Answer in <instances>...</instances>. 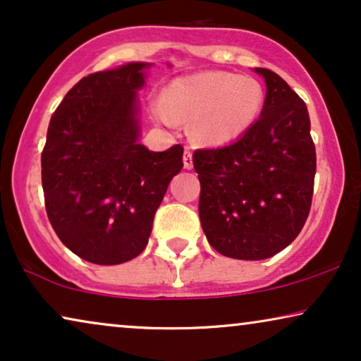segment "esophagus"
<instances>
[{
  "mask_svg": "<svg viewBox=\"0 0 361 361\" xmlns=\"http://www.w3.org/2000/svg\"><path fill=\"white\" fill-rule=\"evenodd\" d=\"M184 167H185V169H192V167H194V161H192V152L189 149H185V152H184Z\"/></svg>",
  "mask_w": 361,
  "mask_h": 361,
  "instance_id": "1",
  "label": "esophagus"
}]
</instances>
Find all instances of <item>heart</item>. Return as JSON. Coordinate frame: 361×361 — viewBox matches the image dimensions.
Segmentation results:
<instances>
[{
    "mask_svg": "<svg viewBox=\"0 0 361 361\" xmlns=\"http://www.w3.org/2000/svg\"><path fill=\"white\" fill-rule=\"evenodd\" d=\"M264 88L258 78L212 71L177 77L164 97L151 102L156 121L176 128L190 118L192 135L207 145H224L240 137L258 120L264 106Z\"/></svg>",
    "mask_w": 361,
    "mask_h": 361,
    "instance_id": "b5f03b06",
    "label": "heart"
}]
</instances>
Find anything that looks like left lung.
Listing matches in <instances>:
<instances>
[{
	"instance_id": "left-lung-1",
	"label": "left lung",
	"mask_w": 361,
	"mask_h": 361,
	"mask_svg": "<svg viewBox=\"0 0 361 361\" xmlns=\"http://www.w3.org/2000/svg\"><path fill=\"white\" fill-rule=\"evenodd\" d=\"M259 120L224 147L197 149L199 215L209 243L235 259H266L294 241L314 194L315 146L298 93L268 68Z\"/></svg>"
}]
</instances>
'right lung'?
<instances>
[{
    "label": "right lung",
    "mask_w": 361,
    "mask_h": 361,
    "mask_svg": "<svg viewBox=\"0 0 361 361\" xmlns=\"http://www.w3.org/2000/svg\"><path fill=\"white\" fill-rule=\"evenodd\" d=\"M151 63L131 62L83 77L49 123L41 156L49 221L72 253L121 264L146 248L156 210L179 174L184 147L140 142L137 90Z\"/></svg>",
    "instance_id": "obj_1"
}]
</instances>
